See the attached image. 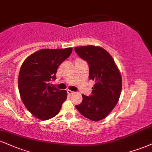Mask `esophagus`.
I'll use <instances>...</instances> for the list:
<instances>
[{
  "label": "esophagus",
  "mask_w": 152,
  "mask_h": 152,
  "mask_svg": "<svg viewBox=\"0 0 152 152\" xmlns=\"http://www.w3.org/2000/svg\"><path fill=\"white\" fill-rule=\"evenodd\" d=\"M67 93H68V94H69V95H72V94H74V91H70V90H67Z\"/></svg>",
  "instance_id": "1"
}]
</instances>
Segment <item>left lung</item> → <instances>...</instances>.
Here are the masks:
<instances>
[{
    "label": "left lung",
    "mask_w": 152,
    "mask_h": 152,
    "mask_svg": "<svg viewBox=\"0 0 152 152\" xmlns=\"http://www.w3.org/2000/svg\"><path fill=\"white\" fill-rule=\"evenodd\" d=\"M76 54L88 62L89 79L95 83L92 95H82L83 100L76 109L82 115L99 121L105 118L118 103L122 90V76L110 54L100 47H76Z\"/></svg>",
    "instance_id": "obj_1"
}]
</instances>
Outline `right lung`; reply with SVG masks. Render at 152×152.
<instances>
[{
    "label": "right lung",
    "instance_id": "add662e5",
    "mask_svg": "<svg viewBox=\"0 0 152 152\" xmlns=\"http://www.w3.org/2000/svg\"><path fill=\"white\" fill-rule=\"evenodd\" d=\"M72 52V48L43 49L24 61L18 77V88L24 105L36 118L46 120L59 113L67 98L66 91L51 86L57 69Z\"/></svg>",
    "mask_w": 152,
    "mask_h": 152
}]
</instances>
